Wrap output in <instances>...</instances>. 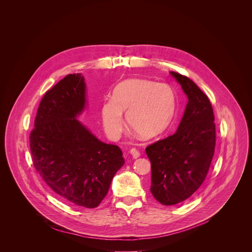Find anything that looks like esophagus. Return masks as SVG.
<instances>
[{
  "mask_svg": "<svg viewBox=\"0 0 252 252\" xmlns=\"http://www.w3.org/2000/svg\"><path fill=\"white\" fill-rule=\"evenodd\" d=\"M129 154L131 155L132 158H139V156H140L139 152H138L137 150H135V149H131V150L129 151Z\"/></svg>",
  "mask_w": 252,
  "mask_h": 252,
  "instance_id": "34e87169",
  "label": "esophagus"
}]
</instances>
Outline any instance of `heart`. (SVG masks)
<instances>
[{"mask_svg": "<svg viewBox=\"0 0 252 252\" xmlns=\"http://www.w3.org/2000/svg\"><path fill=\"white\" fill-rule=\"evenodd\" d=\"M175 111V96L165 84L143 79L126 80L113 92L112 99L103 102L100 111L104 132L111 139L120 137L125 122L143 139L154 138L169 126Z\"/></svg>", "mask_w": 252, "mask_h": 252, "instance_id": "obj_1", "label": "heart"}]
</instances>
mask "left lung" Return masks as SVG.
Instances as JSON below:
<instances>
[{
    "instance_id": "1",
    "label": "left lung",
    "mask_w": 252,
    "mask_h": 252,
    "mask_svg": "<svg viewBox=\"0 0 252 252\" xmlns=\"http://www.w3.org/2000/svg\"><path fill=\"white\" fill-rule=\"evenodd\" d=\"M188 96L176 131L146 149L152 163L151 192L163 205L183 202L202 185L215 148L211 103L188 77L170 71Z\"/></svg>"
}]
</instances>
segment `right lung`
I'll list each match as a JSON object with an SVG mask.
<instances>
[{
	"mask_svg": "<svg viewBox=\"0 0 252 252\" xmlns=\"http://www.w3.org/2000/svg\"><path fill=\"white\" fill-rule=\"evenodd\" d=\"M85 78L70 74L46 93L30 135L33 166L63 200L96 207L124 165L118 146L96 138L77 118L87 105Z\"/></svg>",
	"mask_w": 252,
	"mask_h": 252,
	"instance_id": "right-lung-1",
	"label": "right lung"
}]
</instances>
